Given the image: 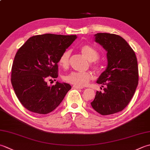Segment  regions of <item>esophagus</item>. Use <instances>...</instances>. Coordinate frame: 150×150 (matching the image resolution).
Listing matches in <instances>:
<instances>
[{"mask_svg":"<svg viewBox=\"0 0 150 150\" xmlns=\"http://www.w3.org/2000/svg\"><path fill=\"white\" fill-rule=\"evenodd\" d=\"M73 87L74 88H77V89H83V86H77V85H73Z\"/></svg>","mask_w":150,"mask_h":150,"instance_id":"34e87169","label":"esophagus"}]
</instances>
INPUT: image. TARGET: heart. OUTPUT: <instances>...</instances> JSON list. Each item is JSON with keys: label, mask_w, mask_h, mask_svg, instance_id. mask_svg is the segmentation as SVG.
Instances as JSON below:
<instances>
[{"label": "heart", "mask_w": 150, "mask_h": 150, "mask_svg": "<svg viewBox=\"0 0 150 150\" xmlns=\"http://www.w3.org/2000/svg\"><path fill=\"white\" fill-rule=\"evenodd\" d=\"M81 51L85 57L90 62L96 61L99 58V52L92 46L89 45H83L81 47ZM71 54V51L67 50L64 52L59 58L60 65L64 68H66L69 66V57ZM93 77L92 72H78L72 71L69 74L64 76V81L70 84L77 85V86H84L86 85L90 80Z\"/></svg>", "instance_id": "b5f03b06"}]
</instances>
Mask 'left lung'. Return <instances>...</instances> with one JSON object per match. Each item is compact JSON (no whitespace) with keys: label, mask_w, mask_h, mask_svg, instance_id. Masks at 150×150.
<instances>
[{"label":"left lung","mask_w":150,"mask_h":150,"mask_svg":"<svg viewBox=\"0 0 150 150\" xmlns=\"http://www.w3.org/2000/svg\"><path fill=\"white\" fill-rule=\"evenodd\" d=\"M94 41L107 51V66L97 80L105 87L96 92L92 108L101 115L122 111L130 102L139 83L135 53L128 43L116 34L97 33Z\"/></svg>","instance_id":"obj_1"}]
</instances>
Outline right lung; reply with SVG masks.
I'll use <instances>...</instances> for the list:
<instances>
[{
	"label": "right lung",
	"instance_id": "obj_1",
	"mask_svg": "<svg viewBox=\"0 0 150 150\" xmlns=\"http://www.w3.org/2000/svg\"><path fill=\"white\" fill-rule=\"evenodd\" d=\"M77 38L76 35H38L29 38L17 51L11 82L16 96L26 109L41 114L51 112L71 88L70 84L58 81L49 86L47 81L58 77L60 56Z\"/></svg>",
	"mask_w": 150,
	"mask_h": 150
}]
</instances>
